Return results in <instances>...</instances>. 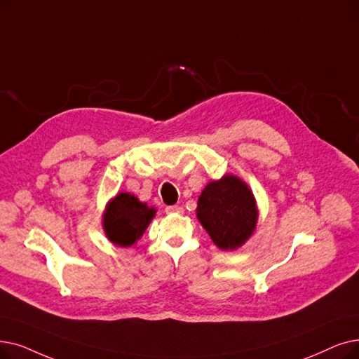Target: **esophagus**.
<instances>
[{
  "instance_id": "34e87169",
  "label": "esophagus",
  "mask_w": 359,
  "mask_h": 359,
  "mask_svg": "<svg viewBox=\"0 0 359 359\" xmlns=\"http://www.w3.org/2000/svg\"><path fill=\"white\" fill-rule=\"evenodd\" d=\"M165 212L167 214H182L183 208L180 205H170L165 208Z\"/></svg>"
}]
</instances>
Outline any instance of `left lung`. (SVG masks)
<instances>
[{
  "mask_svg": "<svg viewBox=\"0 0 359 359\" xmlns=\"http://www.w3.org/2000/svg\"><path fill=\"white\" fill-rule=\"evenodd\" d=\"M196 217L218 248L233 251L252 236L258 210L248 184L235 175H226L202 191Z\"/></svg>",
  "mask_w": 359,
  "mask_h": 359,
  "instance_id": "1",
  "label": "left lung"
}]
</instances>
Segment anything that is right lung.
<instances>
[{
    "instance_id": "right-lung-1",
    "label": "right lung",
    "mask_w": 359,
    "mask_h": 359,
    "mask_svg": "<svg viewBox=\"0 0 359 359\" xmlns=\"http://www.w3.org/2000/svg\"><path fill=\"white\" fill-rule=\"evenodd\" d=\"M157 210L135 195L120 192L107 204L102 227L108 241L118 246H132L141 239Z\"/></svg>"
}]
</instances>
